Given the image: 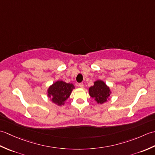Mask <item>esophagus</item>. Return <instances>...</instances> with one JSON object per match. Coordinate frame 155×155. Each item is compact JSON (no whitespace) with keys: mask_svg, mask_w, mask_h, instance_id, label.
<instances>
[{"mask_svg":"<svg viewBox=\"0 0 155 155\" xmlns=\"http://www.w3.org/2000/svg\"><path fill=\"white\" fill-rule=\"evenodd\" d=\"M78 86H79L81 88H83L84 87V84H83V83H79L78 84Z\"/></svg>","mask_w":155,"mask_h":155,"instance_id":"34e87169","label":"esophagus"}]
</instances>
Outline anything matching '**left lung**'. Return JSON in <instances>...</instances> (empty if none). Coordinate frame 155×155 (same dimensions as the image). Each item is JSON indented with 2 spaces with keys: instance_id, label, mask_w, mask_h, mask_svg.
<instances>
[{
  "instance_id": "8db88e82",
  "label": "left lung",
  "mask_w": 155,
  "mask_h": 155,
  "mask_svg": "<svg viewBox=\"0 0 155 155\" xmlns=\"http://www.w3.org/2000/svg\"><path fill=\"white\" fill-rule=\"evenodd\" d=\"M110 89L102 81L94 82V85L89 88V94L98 103L103 104L107 102L110 96Z\"/></svg>"
}]
</instances>
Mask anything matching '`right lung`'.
Masks as SVG:
<instances>
[{
  "label": "right lung",
  "mask_w": 155,
  "mask_h": 155,
  "mask_svg": "<svg viewBox=\"0 0 155 155\" xmlns=\"http://www.w3.org/2000/svg\"><path fill=\"white\" fill-rule=\"evenodd\" d=\"M74 88L72 84L58 81L49 87L48 97L51 98V101L54 103L61 106L64 104L65 101L70 96Z\"/></svg>",
  "instance_id": "obj_1"
}]
</instances>
